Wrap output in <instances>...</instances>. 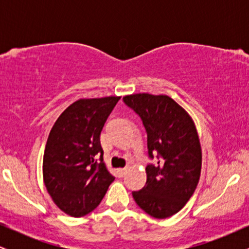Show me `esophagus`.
<instances>
[{"instance_id":"34e87169","label":"esophagus","mask_w":249,"mask_h":249,"mask_svg":"<svg viewBox=\"0 0 249 249\" xmlns=\"http://www.w3.org/2000/svg\"><path fill=\"white\" fill-rule=\"evenodd\" d=\"M117 172H118V176H119V177H124L125 173L127 172V168H126V167H124V168H118V171H117Z\"/></svg>"}]
</instances>
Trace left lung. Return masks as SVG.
Listing matches in <instances>:
<instances>
[{"instance_id":"left-lung-1","label":"left lung","mask_w":249,"mask_h":249,"mask_svg":"<svg viewBox=\"0 0 249 249\" xmlns=\"http://www.w3.org/2000/svg\"><path fill=\"white\" fill-rule=\"evenodd\" d=\"M142 118L147 133L146 184L132 192L142 211L157 219L178 213L196 191L201 172V146L193 119L166 95L136 93L123 98Z\"/></svg>"}]
</instances>
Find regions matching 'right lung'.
Wrapping results in <instances>:
<instances>
[{
  "label": "right lung",
  "instance_id": "obj_1",
  "mask_svg": "<svg viewBox=\"0 0 249 249\" xmlns=\"http://www.w3.org/2000/svg\"><path fill=\"white\" fill-rule=\"evenodd\" d=\"M119 99H78L63 111L48 137L43 179L57 207L71 216L92 212L115 180L103 161L99 136Z\"/></svg>",
  "mask_w": 249,
  "mask_h": 249
}]
</instances>
